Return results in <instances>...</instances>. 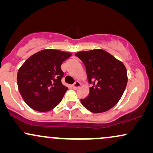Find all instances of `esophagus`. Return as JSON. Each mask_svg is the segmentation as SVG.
Returning <instances> with one entry per match:
<instances>
[{"mask_svg":"<svg viewBox=\"0 0 153 153\" xmlns=\"http://www.w3.org/2000/svg\"><path fill=\"white\" fill-rule=\"evenodd\" d=\"M80 86V82L78 81H75V83L73 85V87L74 89H78Z\"/></svg>","mask_w":153,"mask_h":153,"instance_id":"obj_1","label":"esophagus"}]
</instances>
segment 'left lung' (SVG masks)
Instances as JSON below:
<instances>
[{"instance_id": "8db88e82", "label": "left lung", "mask_w": 153, "mask_h": 153, "mask_svg": "<svg viewBox=\"0 0 153 153\" xmlns=\"http://www.w3.org/2000/svg\"><path fill=\"white\" fill-rule=\"evenodd\" d=\"M85 67L90 93L80 99L82 106L94 113L109 110L118 103L127 84V69L122 62L103 50L75 54Z\"/></svg>"}]
</instances>
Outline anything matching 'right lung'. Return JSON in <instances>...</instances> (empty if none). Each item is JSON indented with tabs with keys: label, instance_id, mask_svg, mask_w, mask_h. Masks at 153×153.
Returning a JSON list of instances; mask_svg holds the SVG:
<instances>
[{
	"label": "right lung",
	"instance_id": "right-lung-1",
	"mask_svg": "<svg viewBox=\"0 0 153 153\" xmlns=\"http://www.w3.org/2000/svg\"><path fill=\"white\" fill-rule=\"evenodd\" d=\"M71 54L57 50H44L25 61L18 71L17 83L23 99L33 109L45 112L62 101L68 90L61 80V65Z\"/></svg>",
	"mask_w": 153,
	"mask_h": 153
}]
</instances>
